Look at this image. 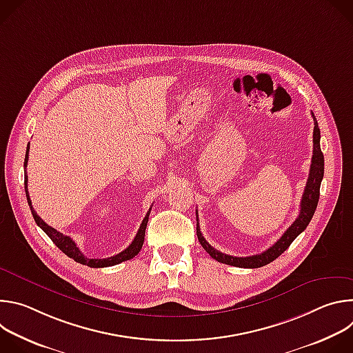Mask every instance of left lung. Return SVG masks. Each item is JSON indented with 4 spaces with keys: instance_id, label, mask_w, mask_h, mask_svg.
<instances>
[{
    "instance_id": "1",
    "label": "left lung",
    "mask_w": 353,
    "mask_h": 353,
    "mask_svg": "<svg viewBox=\"0 0 353 353\" xmlns=\"http://www.w3.org/2000/svg\"><path fill=\"white\" fill-rule=\"evenodd\" d=\"M29 148H30V145L28 143L26 155H25V163H23V168H25V192H26L28 204H29V207H30V212H32V215H33V218H34L36 225H37L50 239H52V241L63 251L64 254H67V256H68L70 259H72L74 261H77V263H79V264H83V265H88V267H90V268L110 267V265H114V264H119V263H121V261H127V260L132 259V257H134V253H131V251H132V247L135 245L137 240H134L132 244H131L127 250L121 251L120 254L113 256V257H110V259H106V260H90V259H85V256L81 253V250L77 247L75 241H74L70 236H65V234H63L61 232H59L57 229H54V228H52L50 225H47V223L37 215V212L34 211V208H33V205H32L29 190H28V161H29ZM145 222H148V221L145 219ZM196 237H198V241L201 243V245L204 247V250L207 251V253H208L212 259H215L216 261H221V251L215 250V248L205 240V237L203 236V233H201V229H199L198 222H196Z\"/></svg>"
}]
</instances>
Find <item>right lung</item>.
<instances>
[{"mask_svg": "<svg viewBox=\"0 0 353 353\" xmlns=\"http://www.w3.org/2000/svg\"><path fill=\"white\" fill-rule=\"evenodd\" d=\"M313 120H314L313 157H312L309 179H307L303 195H301V201H300L299 216L289 226V229L283 233V236L272 247H270L265 251V253H263L260 256H254V257H247V259L232 257V256H226V254L221 253V261L219 263L229 264V265L244 267V268L263 267V265L274 261L276 257H279L283 253V251L292 244V241L301 232H303L307 228V225L310 223V221L314 215V211L317 208V204H319L320 185H321V180L324 177V155H323L321 148H320V128H319V123H317L314 114H313ZM196 221H198V215H196ZM135 240H138V236L135 237Z\"/></svg>", "mask_w": 353, "mask_h": 353, "instance_id": "right-lung-1", "label": "right lung"}]
</instances>
